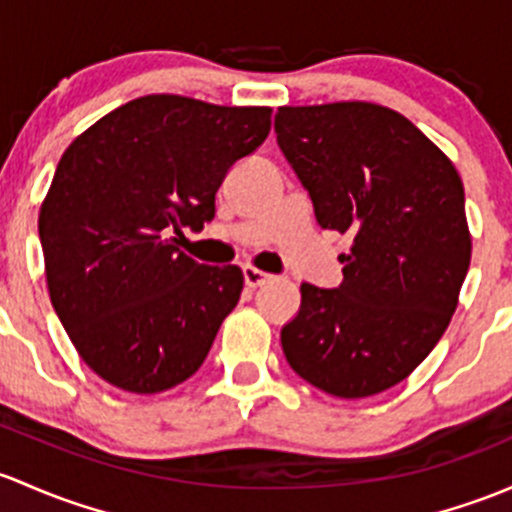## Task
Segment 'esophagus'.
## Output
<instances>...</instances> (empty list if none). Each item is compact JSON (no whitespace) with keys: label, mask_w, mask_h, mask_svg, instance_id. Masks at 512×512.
I'll return each instance as SVG.
<instances>
[{"label":"esophagus","mask_w":512,"mask_h":512,"mask_svg":"<svg viewBox=\"0 0 512 512\" xmlns=\"http://www.w3.org/2000/svg\"><path fill=\"white\" fill-rule=\"evenodd\" d=\"M242 277H245L247 287H260V284H265L272 274L257 270V267H252V265H245L242 267Z\"/></svg>","instance_id":"1"}]
</instances>
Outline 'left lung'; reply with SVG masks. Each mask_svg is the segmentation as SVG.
Masks as SVG:
<instances>
[{
    "instance_id": "1",
    "label": "left lung",
    "mask_w": 512,
    "mask_h": 512,
    "mask_svg": "<svg viewBox=\"0 0 512 512\" xmlns=\"http://www.w3.org/2000/svg\"><path fill=\"white\" fill-rule=\"evenodd\" d=\"M274 132L321 228L353 235L336 289L301 284L282 351L328 395H378L432 353L459 304L471 262L461 176L375 102L279 107Z\"/></svg>"
}]
</instances>
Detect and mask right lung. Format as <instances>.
<instances>
[{"mask_svg": "<svg viewBox=\"0 0 512 512\" xmlns=\"http://www.w3.org/2000/svg\"><path fill=\"white\" fill-rule=\"evenodd\" d=\"M270 115L144 95L63 152L39 213L48 294L75 351L110 385L154 395L206 360L242 270L198 265L171 233L213 220L215 191L265 142Z\"/></svg>", "mask_w": 512, "mask_h": 512, "instance_id": "add662e5", "label": "right lung"}]
</instances>
